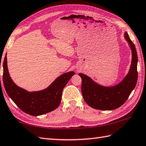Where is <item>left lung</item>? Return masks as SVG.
Listing matches in <instances>:
<instances>
[{"mask_svg": "<svg viewBox=\"0 0 146 146\" xmlns=\"http://www.w3.org/2000/svg\"><path fill=\"white\" fill-rule=\"evenodd\" d=\"M125 37L132 49V60L127 76L120 84L115 87H105L94 82L90 77L82 73V93L86 103L90 107L99 110H113L123 104L135 88L138 78L137 54L132 41L127 32Z\"/></svg>", "mask_w": 146, "mask_h": 146, "instance_id": "1", "label": "left lung"}]
</instances>
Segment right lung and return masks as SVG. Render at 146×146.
<instances>
[{
	"label": "right lung",
	"instance_id": "obj_1",
	"mask_svg": "<svg viewBox=\"0 0 146 146\" xmlns=\"http://www.w3.org/2000/svg\"><path fill=\"white\" fill-rule=\"evenodd\" d=\"M74 75L73 71L64 73L46 89L29 92L17 86L11 80L6 55L3 62V83L7 94L20 110L31 116L44 115L56 110L61 103L62 90Z\"/></svg>",
	"mask_w": 146,
	"mask_h": 146
}]
</instances>
